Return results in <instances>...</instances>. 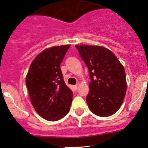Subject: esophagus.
Masks as SVG:
<instances>
[{"label":"esophagus","mask_w":148,"mask_h":148,"mask_svg":"<svg viewBox=\"0 0 148 148\" xmlns=\"http://www.w3.org/2000/svg\"><path fill=\"white\" fill-rule=\"evenodd\" d=\"M77 87H78V84H77V85H74V86H73V88H74V90H77Z\"/></svg>","instance_id":"34e87169"}]
</instances>
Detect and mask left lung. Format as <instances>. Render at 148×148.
I'll return each mask as SVG.
<instances>
[{"label": "left lung", "instance_id": "left-lung-1", "mask_svg": "<svg viewBox=\"0 0 148 148\" xmlns=\"http://www.w3.org/2000/svg\"><path fill=\"white\" fill-rule=\"evenodd\" d=\"M89 71L91 82L86 98L89 110L99 117H109L120 109L127 91L124 66L117 56L100 46L76 45Z\"/></svg>", "mask_w": 148, "mask_h": 148}]
</instances>
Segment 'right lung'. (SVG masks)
I'll return each instance as SVG.
<instances>
[{
  "mask_svg": "<svg viewBox=\"0 0 148 148\" xmlns=\"http://www.w3.org/2000/svg\"><path fill=\"white\" fill-rule=\"evenodd\" d=\"M70 44L47 48L36 56L26 74L30 100L45 120L57 121L69 112L73 92L63 79L60 64Z\"/></svg>",
  "mask_w": 148,
  "mask_h": 148,
  "instance_id": "1",
  "label": "right lung"
}]
</instances>
